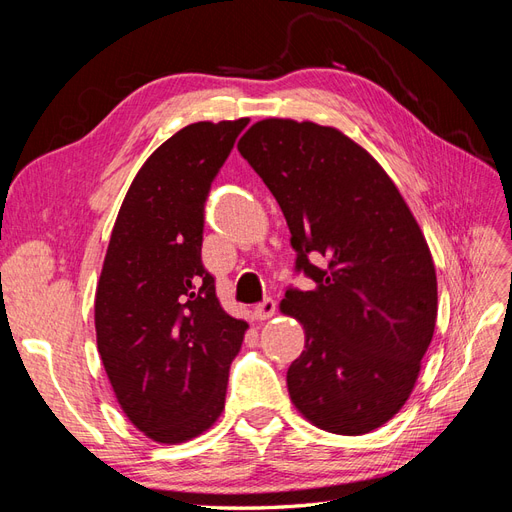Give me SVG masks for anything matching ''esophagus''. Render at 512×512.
<instances>
[{
    "instance_id": "1",
    "label": "esophagus",
    "mask_w": 512,
    "mask_h": 512,
    "mask_svg": "<svg viewBox=\"0 0 512 512\" xmlns=\"http://www.w3.org/2000/svg\"><path fill=\"white\" fill-rule=\"evenodd\" d=\"M275 309H277V303H275V299L267 297L265 301L258 303V305L254 307V316H256L258 320H269V318L275 314Z\"/></svg>"
}]
</instances>
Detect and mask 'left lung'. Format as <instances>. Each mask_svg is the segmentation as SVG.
<instances>
[{
	"instance_id": "left-lung-1",
	"label": "left lung",
	"mask_w": 512,
	"mask_h": 512,
	"mask_svg": "<svg viewBox=\"0 0 512 512\" xmlns=\"http://www.w3.org/2000/svg\"><path fill=\"white\" fill-rule=\"evenodd\" d=\"M239 153L265 181L297 250L282 312L305 329L292 404L316 427L361 436L410 397L438 316L427 241L395 183L335 128L262 119Z\"/></svg>"
}]
</instances>
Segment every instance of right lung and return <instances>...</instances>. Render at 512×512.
<instances>
[{"label":"right lung","instance_id":"1","mask_svg":"<svg viewBox=\"0 0 512 512\" xmlns=\"http://www.w3.org/2000/svg\"><path fill=\"white\" fill-rule=\"evenodd\" d=\"M247 123H190L153 151L106 250L98 352L119 406L156 442L190 440L224 410L247 324L224 312L200 250L211 183Z\"/></svg>","mask_w":512,"mask_h":512}]
</instances>
